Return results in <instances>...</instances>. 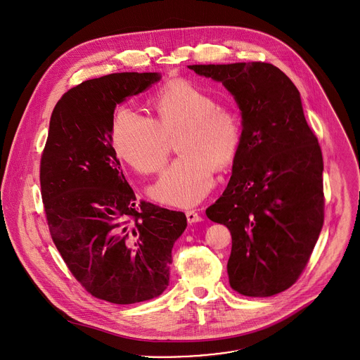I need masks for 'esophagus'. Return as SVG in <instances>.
I'll return each mask as SVG.
<instances>
[{
	"mask_svg": "<svg viewBox=\"0 0 360 360\" xmlns=\"http://www.w3.org/2000/svg\"><path fill=\"white\" fill-rule=\"evenodd\" d=\"M186 217H187L188 224H195V222H201L202 221V217L197 211H194V210L186 211Z\"/></svg>",
	"mask_w": 360,
	"mask_h": 360,
	"instance_id": "34e87169",
	"label": "esophagus"
}]
</instances>
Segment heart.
Listing matches in <instances>:
<instances>
[{
	"label": "heart",
	"mask_w": 360,
	"mask_h": 360,
	"mask_svg": "<svg viewBox=\"0 0 360 360\" xmlns=\"http://www.w3.org/2000/svg\"><path fill=\"white\" fill-rule=\"evenodd\" d=\"M156 117L120 106L112 124L116 152L139 173H156L166 160L172 138L180 135V155L152 187L156 201L176 207L198 204L214 187L215 172L228 169L238 158L243 124L239 113L219 105L204 88L176 81L155 98Z\"/></svg>",
	"instance_id": "obj_1"
}]
</instances>
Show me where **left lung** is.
<instances>
[{
	"label": "left lung",
	"instance_id": "obj_1",
	"mask_svg": "<svg viewBox=\"0 0 360 360\" xmlns=\"http://www.w3.org/2000/svg\"><path fill=\"white\" fill-rule=\"evenodd\" d=\"M222 82L243 124L239 155L207 217L232 235L229 283L243 296L290 288L307 265L324 224L323 155L293 82L268 63L188 65Z\"/></svg>",
	"mask_w": 360,
	"mask_h": 360
}]
</instances>
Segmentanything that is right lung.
Listing matches in <instances>:
<instances>
[{
    "label": "right lung",
    "instance_id": "add662e5",
    "mask_svg": "<svg viewBox=\"0 0 360 360\" xmlns=\"http://www.w3.org/2000/svg\"><path fill=\"white\" fill-rule=\"evenodd\" d=\"M160 79L120 72L89 79L57 102L40 160L41 200L51 239L92 296L132 304L169 285L183 212L136 201L112 145L116 106Z\"/></svg>",
    "mask_w": 360,
    "mask_h": 360
}]
</instances>
